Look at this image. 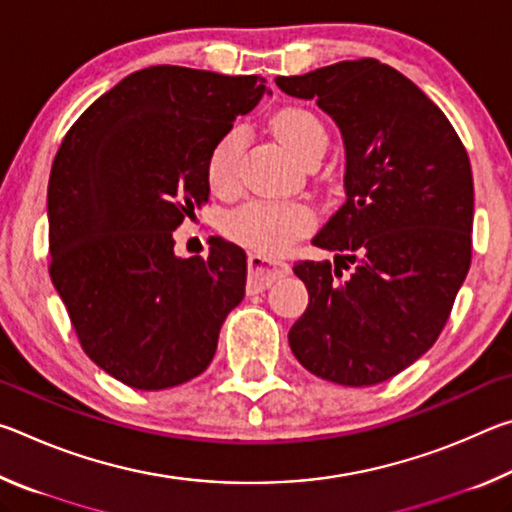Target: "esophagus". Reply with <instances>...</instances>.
Masks as SVG:
<instances>
[{
	"label": "esophagus",
	"mask_w": 512,
	"mask_h": 512,
	"mask_svg": "<svg viewBox=\"0 0 512 512\" xmlns=\"http://www.w3.org/2000/svg\"><path fill=\"white\" fill-rule=\"evenodd\" d=\"M289 264L284 262H273L259 253H250L248 255V289L253 293H259L271 287L275 280L289 275Z\"/></svg>",
	"instance_id": "1"
}]
</instances>
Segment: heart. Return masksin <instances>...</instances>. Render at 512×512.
<instances>
[{
    "mask_svg": "<svg viewBox=\"0 0 512 512\" xmlns=\"http://www.w3.org/2000/svg\"><path fill=\"white\" fill-rule=\"evenodd\" d=\"M271 131L284 144V149L291 151L296 158H302L309 149L327 140L320 119L314 112L298 106L277 110L271 119ZM244 144L246 135L241 128H232L214 144L210 158H207V183H210L212 192H235ZM311 221H314V216L305 205L253 201L228 214L223 228L225 235L239 241V244L255 248L259 253L277 255L305 235L311 228Z\"/></svg>",
    "mask_w": 512,
    "mask_h": 512,
    "instance_id": "heart-1",
    "label": "heart"
}]
</instances>
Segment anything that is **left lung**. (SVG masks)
Returning a JSON list of instances; mask_svg holds the SVG:
<instances>
[{"mask_svg":"<svg viewBox=\"0 0 512 512\" xmlns=\"http://www.w3.org/2000/svg\"><path fill=\"white\" fill-rule=\"evenodd\" d=\"M275 83L314 99L345 149V203L311 239L336 250L334 264L293 266L309 305L289 329L291 352L320 379L379 384L436 343L470 271V158L443 110L375 58Z\"/></svg>","mask_w":512,"mask_h":512,"instance_id":"1","label":"left lung"}]
</instances>
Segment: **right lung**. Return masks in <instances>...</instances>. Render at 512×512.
<instances>
[{"label": "right lung", "instance_id": "1", "mask_svg": "<svg viewBox=\"0 0 512 512\" xmlns=\"http://www.w3.org/2000/svg\"><path fill=\"white\" fill-rule=\"evenodd\" d=\"M262 76L155 65L128 74L69 128L47 189L49 275L88 357L162 391L210 366L246 293V253L210 239L178 257L173 230L210 196L207 158L271 90Z\"/></svg>", "mask_w": 512, "mask_h": 512}]
</instances>
